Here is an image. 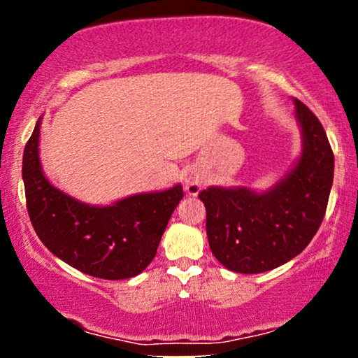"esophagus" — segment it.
Returning a JSON list of instances; mask_svg holds the SVG:
<instances>
[{
    "instance_id": "obj_1",
    "label": "esophagus",
    "mask_w": 358,
    "mask_h": 358,
    "mask_svg": "<svg viewBox=\"0 0 358 358\" xmlns=\"http://www.w3.org/2000/svg\"><path fill=\"white\" fill-rule=\"evenodd\" d=\"M200 189H202V180L197 179V178H189L185 180V190L190 195H197L200 192Z\"/></svg>"
}]
</instances>
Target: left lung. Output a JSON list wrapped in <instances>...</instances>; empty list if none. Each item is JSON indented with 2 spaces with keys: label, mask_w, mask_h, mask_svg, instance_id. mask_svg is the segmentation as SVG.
I'll list each match as a JSON object with an SVG mask.
<instances>
[{
  "label": "left lung",
  "mask_w": 358,
  "mask_h": 358,
  "mask_svg": "<svg viewBox=\"0 0 358 358\" xmlns=\"http://www.w3.org/2000/svg\"><path fill=\"white\" fill-rule=\"evenodd\" d=\"M301 127L300 159L266 192L208 187L199 194L207 210L213 256L228 271L261 273L292 261L320 229L334 178V153L321 122L295 99Z\"/></svg>",
  "instance_id": "8db88e82"
}]
</instances>
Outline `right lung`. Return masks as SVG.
<instances>
[{
	"instance_id": "obj_1",
	"label": "right lung",
	"mask_w": 358,
	"mask_h": 358,
	"mask_svg": "<svg viewBox=\"0 0 358 358\" xmlns=\"http://www.w3.org/2000/svg\"><path fill=\"white\" fill-rule=\"evenodd\" d=\"M41 119L22 156L29 218L45 248L87 275L122 280L143 272L158 251L182 185L136 194L107 207L80 202L48 182L38 158Z\"/></svg>"
}]
</instances>
